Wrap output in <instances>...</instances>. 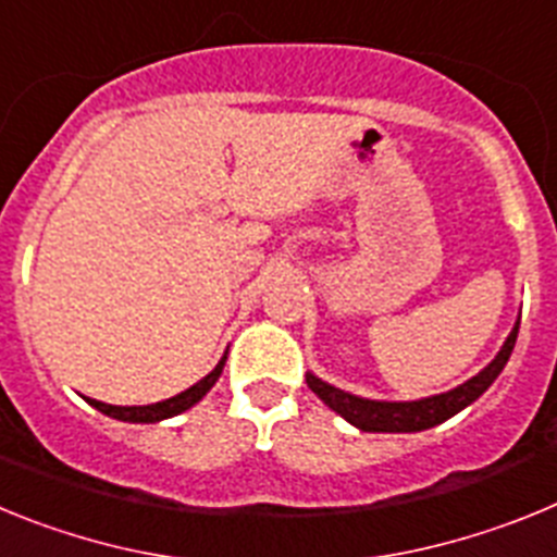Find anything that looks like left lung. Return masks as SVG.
Returning <instances> with one entry per match:
<instances>
[{"label": "left lung", "instance_id": "left-lung-1", "mask_svg": "<svg viewBox=\"0 0 557 557\" xmlns=\"http://www.w3.org/2000/svg\"><path fill=\"white\" fill-rule=\"evenodd\" d=\"M516 334H519V323L513 326L510 337L505 339V346L496 354L494 362L485 371L476 373L474 379H469L466 385L441 393V396L421 398V401H368V398L351 396V393L326 385L323 379L312 376V373H307V385L312 387V393H318L323 405L332 407L334 412L346 418L348 424L359 426L362 432H421L451 418L488 391L491 382L502 373V368L508 366L510 351L516 346Z\"/></svg>", "mask_w": 557, "mask_h": 557}]
</instances>
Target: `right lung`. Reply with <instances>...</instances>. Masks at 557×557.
Returning a JSON list of instances; mask_svg holds the SVG:
<instances>
[{
  "label": "right lung",
  "mask_w": 557,
  "mask_h": 557,
  "mask_svg": "<svg viewBox=\"0 0 557 557\" xmlns=\"http://www.w3.org/2000/svg\"><path fill=\"white\" fill-rule=\"evenodd\" d=\"M223 366H225V357L220 359L218 368L209 373V376H203L198 382V385H191L189 391L178 393V396L166 398V401H159V405H147V407H113V405H102V401H97V398H88V405L97 407L100 412H106V416L111 418H120V421H133V424H152V421H161V418H172L178 416V412L189 410L191 405H198L200 398L206 396V393L214 387V382L220 379V373H223Z\"/></svg>",
  "instance_id": "obj_1"
}]
</instances>
